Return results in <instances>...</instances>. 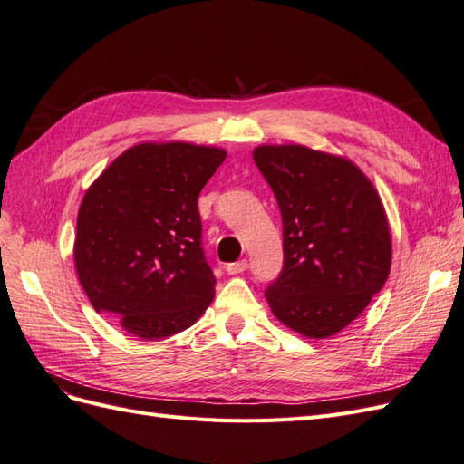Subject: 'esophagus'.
I'll list each match as a JSON object with an SVG mask.
<instances>
[{
    "mask_svg": "<svg viewBox=\"0 0 464 464\" xmlns=\"http://www.w3.org/2000/svg\"><path fill=\"white\" fill-rule=\"evenodd\" d=\"M246 269H247V261H246V259H240V261L228 263V265H227L228 275H240V273H244Z\"/></svg>",
    "mask_w": 464,
    "mask_h": 464,
    "instance_id": "1",
    "label": "esophagus"
}]
</instances>
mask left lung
<instances>
[{
	"label": "left lung",
	"mask_w": 464,
	"mask_h": 464,
	"mask_svg": "<svg viewBox=\"0 0 464 464\" xmlns=\"http://www.w3.org/2000/svg\"><path fill=\"white\" fill-rule=\"evenodd\" d=\"M283 217V269L266 286L286 327L325 339L354 321L391 271L382 199L350 160L302 145L254 150Z\"/></svg>",
	"instance_id": "8db88e82"
}]
</instances>
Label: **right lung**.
Returning a JSON list of instances; mask_svg holds the SVG:
<instances>
[{"label": "right lung", "instance_id": "add662e5", "mask_svg": "<svg viewBox=\"0 0 464 464\" xmlns=\"http://www.w3.org/2000/svg\"><path fill=\"white\" fill-rule=\"evenodd\" d=\"M227 152L189 143L137 145L85 193L75 266L98 314L141 339L186 331L215 296L199 193Z\"/></svg>", "mask_w": 464, "mask_h": 464}]
</instances>
